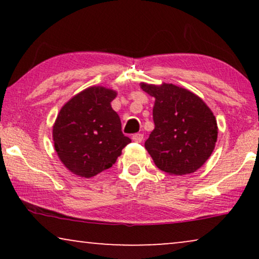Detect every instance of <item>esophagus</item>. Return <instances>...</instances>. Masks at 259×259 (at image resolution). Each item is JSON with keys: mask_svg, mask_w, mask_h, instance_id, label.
Here are the masks:
<instances>
[{"mask_svg": "<svg viewBox=\"0 0 259 259\" xmlns=\"http://www.w3.org/2000/svg\"><path fill=\"white\" fill-rule=\"evenodd\" d=\"M143 139H144V134H141V133H136L132 136V140L136 141V143H141Z\"/></svg>", "mask_w": 259, "mask_h": 259, "instance_id": "34e87169", "label": "esophagus"}]
</instances>
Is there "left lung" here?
Here are the masks:
<instances>
[{
  "label": "left lung",
  "mask_w": 259,
  "mask_h": 259,
  "mask_svg": "<svg viewBox=\"0 0 259 259\" xmlns=\"http://www.w3.org/2000/svg\"><path fill=\"white\" fill-rule=\"evenodd\" d=\"M155 99L154 130L145 148L155 166L171 176L196 172L214 150L217 120L203 99L172 83H140Z\"/></svg>",
  "instance_id": "1"
}]
</instances>
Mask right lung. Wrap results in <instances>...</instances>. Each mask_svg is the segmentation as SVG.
<instances>
[{"label": "right lung", "instance_id": "add662e5", "mask_svg": "<svg viewBox=\"0 0 259 259\" xmlns=\"http://www.w3.org/2000/svg\"><path fill=\"white\" fill-rule=\"evenodd\" d=\"M118 92L92 86L69 99L53 125V141L63 166L82 178H92L116 161L131 143L111 102Z\"/></svg>", "mask_w": 259, "mask_h": 259}]
</instances>
